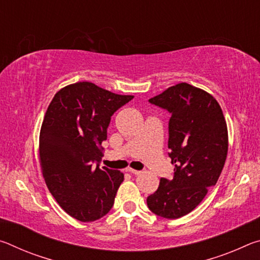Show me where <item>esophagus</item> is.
Segmentation results:
<instances>
[{"label": "esophagus", "instance_id": "esophagus-1", "mask_svg": "<svg viewBox=\"0 0 260 260\" xmlns=\"http://www.w3.org/2000/svg\"><path fill=\"white\" fill-rule=\"evenodd\" d=\"M126 171H127V172H129V173H133V174H140V173H141V171H138V170H133V169H127Z\"/></svg>", "mask_w": 260, "mask_h": 260}]
</instances>
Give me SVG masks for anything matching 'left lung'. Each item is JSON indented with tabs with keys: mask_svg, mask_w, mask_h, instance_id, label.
<instances>
[{
	"mask_svg": "<svg viewBox=\"0 0 260 260\" xmlns=\"http://www.w3.org/2000/svg\"><path fill=\"white\" fill-rule=\"evenodd\" d=\"M171 114L169 157L173 179H160L148 196L149 210L178 219L196 208L214 186L225 165L228 133L222 110L212 95L182 82L149 100Z\"/></svg>",
	"mask_w": 260,
	"mask_h": 260,
	"instance_id": "8db88e82",
	"label": "left lung"
}]
</instances>
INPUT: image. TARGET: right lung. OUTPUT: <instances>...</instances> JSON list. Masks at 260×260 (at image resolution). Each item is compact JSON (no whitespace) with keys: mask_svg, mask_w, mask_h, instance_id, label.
Returning <instances> with one entry per match:
<instances>
[{"mask_svg":"<svg viewBox=\"0 0 260 260\" xmlns=\"http://www.w3.org/2000/svg\"><path fill=\"white\" fill-rule=\"evenodd\" d=\"M133 98L82 81L61 88L47 109L39 141L43 177L60 208L82 222L104 217L124 181L120 171L100 169V146L112 114Z\"/></svg>","mask_w":260,"mask_h":260,"instance_id":"add662e5","label":"right lung"}]
</instances>
